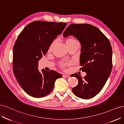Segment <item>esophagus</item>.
<instances>
[{
  "mask_svg": "<svg viewBox=\"0 0 124 124\" xmlns=\"http://www.w3.org/2000/svg\"><path fill=\"white\" fill-rule=\"evenodd\" d=\"M63 77H65V78H69V77H70V75H69V74H63Z\"/></svg>",
  "mask_w": 124,
  "mask_h": 124,
  "instance_id": "34e87169",
  "label": "esophagus"
}]
</instances>
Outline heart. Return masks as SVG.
Returning <instances> with one entry per match:
<instances>
[{
	"label": "heart",
	"instance_id": "heart-1",
	"mask_svg": "<svg viewBox=\"0 0 124 124\" xmlns=\"http://www.w3.org/2000/svg\"><path fill=\"white\" fill-rule=\"evenodd\" d=\"M76 41V40H75V39H74L70 38V39H67V41H66V43L71 42H74V41ZM55 41H54L53 43H52L51 44L50 46H49V49H48V50H49V51H51V50H52V49H53V48L54 47V45H55ZM68 65L67 63H64V64H62L61 66H62V67H64L65 66H66V65Z\"/></svg>",
	"mask_w": 124,
	"mask_h": 124
}]
</instances>
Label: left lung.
I'll use <instances>...</instances> for the list:
<instances>
[{"label": "left lung", "instance_id": "obj_1", "mask_svg": "<svg viewBox=\"0 0 124 124\" xmlns=\"http://www.w3.org/2000/svg\"><path fill=\"white\" fill-rule=\"evenodd\" d=\"M73 35L81 45L80 70L86 75L82 79L75 73L78 84L73 93L82 99H90L97 95L104 86L112 68V50L110 41L98 28L90 24L71 23L63 34Z\"/></svg>", "mask_w": 124, "mask_h": 124}]
</instances>
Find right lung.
Instances as JSON below:
<instances>
[{
    "mask_svg": "<svg viewBox=\"0 0 124 124\" xmlns=\"http://www.w3.org/2000/svg\"><path fill=\"white\" fill-rule=\"evenodd\" d=\"M65 23L34 21L19 34L13 47V68L15 77L25 92L35 98L44 97L53 90L61 74L38 70L39 61L45 55L51 44L62 33Z\"/></svg>",
    "mask_w": 124,
    "mask_h": 124,
    "instance_id": "add662e5",
    "label": "right lung"
}]
</instances>
